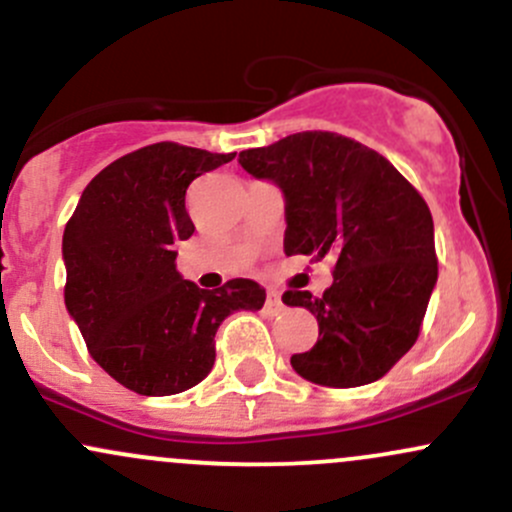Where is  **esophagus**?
Here are the masks:
<instances>
[{"mask_svg": "<svg viewBox=\"0 0 512 512\" xmlns=\"http://www.w3.org/2000/svg\"><path fill=\"white\" fill-rule=\"evenodd\" d=\"M265 311H267V314H272V316L282 314V311H284L282 297H279V292H274V289H270V292H267V299H265Z\"/></svg>", "mask_w": 512, "mask_h": 512, "instance_id": "34e87169", "label": "esophagus"}]
</instances>
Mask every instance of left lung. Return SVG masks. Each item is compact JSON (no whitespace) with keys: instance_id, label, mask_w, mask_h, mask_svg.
<instances>
[{"instance_id":"left-lung-1","label":"left lung","mask_w":512,"mask_h":512,"mask_svg":"<svg viewBox=\"0 0 512 512\" xmlns=\"http://www.w3.org/2000/svg\"><path fill=\"white\" fill-rule=\"evenodd\" d=\"M238 161L284 191L287 255H333V284L321 297L282 294L319 321V341L294 353L292 368L326 387L380 380L417 341L437 284L427 201L383 154L336 132L289 134Z\"/></svg>"}]
</instances>
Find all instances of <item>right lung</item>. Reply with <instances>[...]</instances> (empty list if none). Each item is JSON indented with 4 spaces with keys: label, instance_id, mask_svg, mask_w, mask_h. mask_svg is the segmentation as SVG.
Masks as SVG:
<instances>
[{
    "label": "right lung",
    "instance_id": "obj_1",
    "mask_svg": "<svg viewBox=\"0 0 512 512\" xmlns=\"http://www.w3.org/2000/svg\"><path fill=\"white\" fill-rule=\"evenodd\" d=\"M233 157L149 144L105 166L66 223L68 314L95 363L137 395H176L201 383L225 316L265 304V289L252 279L201 289L174 265V242L196 230L188 186Z\"/></svg>",
    "mask_w": 512,
    "mask_h": 512
}]
</instances>
